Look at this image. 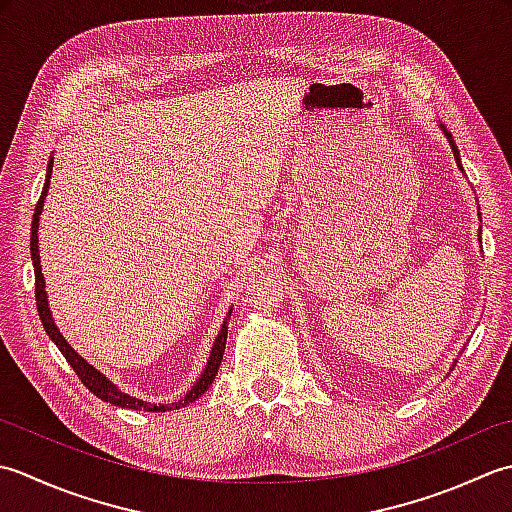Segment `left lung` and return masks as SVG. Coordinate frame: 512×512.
Wrapping results in <instances>:
<instances>
[{"label": "left lung", "mask_w": 512, "mask_h": 512, "mask_svg": "<svg viewBox=\"0 0 512 512\" xmlns=\"http://www.w3.org/2000/svg\"><path fill=\"white\" fill-rule=\"evenodd\" d=\"M440 128H442V132L446 134V139H448V143H451V148H453V154H455V161H457V168H460V170H464L462 168V161H460V152H457V145H455V141H453V137H451V132H448L446 128H444V125L440 123Z\"/></svg>", "instance_id": "8db88e82"}]
</instances>
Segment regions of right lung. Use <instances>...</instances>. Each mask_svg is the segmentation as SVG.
<instances>
[{"label":"right lung","mask_w":512,"mask_h":512,"mask_svg":"<svg viewBox=\"0 0 512 512\" xmlns=\"http://www.w3.org/2000/svg\"><path fill=\"white\" fill-rule=\"evenodd\" d=\"M50 174H52V156L48 161V172H46V183H44V192H41L39 201L35 205V214H33V227H30V258H33V267H35V298H37V311H39V318H41V325H44L48 338L57 344V349L64 353L66 362L70 364L75 373L79 375V380L86 384L90 393H95L99 400L103 402H110L114 406H121V409H134V411H156V413H165V411H176V409H183V406L192 404L194 400L201 398V395L210 389V384L214 382L218 367H221V360H223V353H225V342H227V320L232 316V309L227 311V318L223 320V327L221 333H218L216 340H214V347L210 353V360H207L205 369L201 373V378L196 380L194 387L185 393V398L176 400L172 404H150V402H143L139 398H132V395L123 393L117 384H112L106 375L101 371H97L92 364H88L83 360L79 353L70 347L66 342V338L61 336V331L57 329L55 320H52L50 314V307H48V296H46V283H44V274H41V260H39V238H37V229H39V216L41 210H44V201L48 196V185H50Z\"/></svg>","instance_id":"obj_1"}]
</instances>
